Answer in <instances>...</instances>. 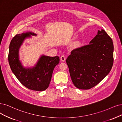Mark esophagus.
Segmentation results:
<instances>
[{"label":"esophagus","instance_id":"esophagus-1","mask_svg":"<svg viewBox=\"0 0 122 122\" xmlns=\"http://www.w3.org/2000/svg\"><path fill=\"white\" fill-rule=\"evenodd\" d=\"M60 60H61V61H62V62L65 61V60H66V57H65V56H64V55L61 56L60 57Z\"/></svg>","mask_w":122,"mask_h":122}]
</instances>
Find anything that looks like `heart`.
<instances>
[{
  "label": "heart",
  "mask_w": 122,
  "mask_h": 122,
  "mask_svg": "<svg viewBox=\"0 0 122 122\" xmlns=\"http://www.w3.org/2000/svg\"><path fill=\"white\" fill-rule=\"evenodd\" d=\"M81 44L82 42L81 41V40H80L79 39H78L77 40H76L75 41H74L72 44L71 45L70 48L72 49H78L79 47H80V46H81Z\"/></svg>",
  "instance_id": "heart-1"
}]
</instances>
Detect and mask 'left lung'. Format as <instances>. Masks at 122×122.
I'll return each mask as SVG.
<instances>
[{
	"label": "left lung",
	"mask_w": 122,
	"mask_h": 122,
	"mask_svg": "<svg viewBox=\"0 0 122 122\" xmlns=\"http://www.w3.org/2000/svg\"><path fill=\"white\" fill-rule=\"evenodd\" d=\"M113 62V42L103 30H98L89 44L73 50L66 59L72 81L81 89L100 83L109 73Z\"/></svg>",
	"instance_id": "1"
}]
</instances>
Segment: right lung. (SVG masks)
Masks as SVG:
<instances>
[{"mask_svg": "<svg viewBox=\"0 0 122 122\" xmlns=\"http://www.w3.org/2000/svg\"><path fill=\"white\" fill-rule=\"evenodd\" d=\"M36 34L28 31L16 35L11 40L8 53V62L13 73L20 82L26 88L35 91H44L51 81L55 67L59 64V57L42 55L33 68H25L19 60V49L25 38Z\"/></svg>", "mask_w": 122, "mask_h": 122, "instance_id": "1", "label": "right lung"}]
</instances>
